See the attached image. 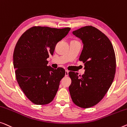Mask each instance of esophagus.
Instances as JSON below:
<instances>
[{"label":"esophagus","instance_id":"obj_1","mask_svg":"<svg viewBox=\"0 0 127 127\" xmlns=\"http://www.w3.org/2000/svg\"><path fill=\"white\" fill-rule=\"evenodd\" d=\"M68 75V70H65V76H67Z\"/></svg>","mask_w":127,"mask_h":127}]
</instances>
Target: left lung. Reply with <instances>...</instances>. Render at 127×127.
I'll list each match as a JSON object with an SVG mask.
<instances>
[{
  "label": "left lung",
  "mask_w": 127,
  "mask_h": 127,
  "mask_svg": "<svg viewBox=\"0 0 127 127\" xmlns=\"http://www.w3.org/2000/svg\"><path fill=\"white\" fill-rule=\"evenodd\" d=\"M72 33L83 44L79 60L85 64V71L82 76L69 71V93L76 105L89 108L101 101L113 81L116 67L115 53L108 37L95 27L86 26Z\"/></svg>",
  "instance_id": "8db88e82"
}]
</instances>
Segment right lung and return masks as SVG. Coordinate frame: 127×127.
I'll return each mask as SVG.
<instances>
[{"mask_svg":"<svg viewBox=\"0 0 127 127\" xmlns=\"http://www.w3.org/2000/svg\"><path fill=\"white\" fill-rule=\"evenodd\" d=\"M70 28L33 26L22 34L13 54L18 83L26 97L36 105L48 104L58 92L65 69L47 66L57 43L68 33Z\"/></svg>","mask_w":127,"mask_h":127,"instance_id":"add662e5","label":"right lung"}]
</instances>
